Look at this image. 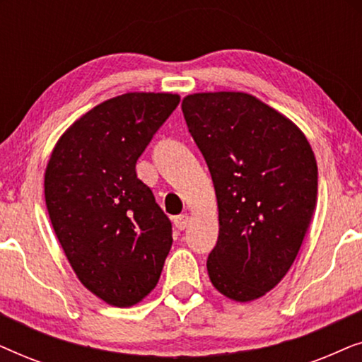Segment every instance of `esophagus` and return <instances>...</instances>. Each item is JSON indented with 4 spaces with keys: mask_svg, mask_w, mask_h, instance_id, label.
<instances>
[{
    "mask_svg": "<svg viewBox=\"0 0 362 362\" xmlns=\"http://www.w3.org/2000/svg\"><path fill=\"white\" fill-rule=\"evenodd\" d=\"M187 224H189V216H187V214H180V216L175 217V226L180 230H185Z\"/></svg>",
    "mask_w": 362,
    "mask_h": 362,
    "instance_id": "1",
    "label": "esophagus"
}]
</instances>
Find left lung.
<instances>
[{
	"instance_id": "1",
	"label": "left lung",
	"mask_w": 362,
	"mask_h": 362,
	"mask_svg": "<svg viewBox=\"0 0 362 362\" xmlns=\"http://www.w3.org/2000/svg\"><path fill=\"white\" fill-rule=\"evenodd\" d=\"M181 108L219 209L207 274L227 298H260L293 265L310 227L318 194L315 153L290 118L250 93H192Z\"/></svg>"
}]
</instances>
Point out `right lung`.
Masks as SVG:
<instances>
[{
    "label": "right lung",
    "instance_id": "1",
    "mask_svg": "<svg viewBox=\"0 0 362 362\" xmlns=\"http://www.w3.org/2000/svg\"><path fill=\"white\" fill-rule=\"evenodd\" d=\"M180 103L177 93L128 92L98 103L54 146L44 175L51 224L77 279L118 308L145 298L160 280L171 222L136 160Z\"/></svg>",
    "mask_w": 362,
    "mask_h": 362
}]
</instances>
